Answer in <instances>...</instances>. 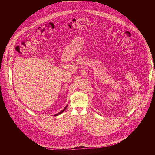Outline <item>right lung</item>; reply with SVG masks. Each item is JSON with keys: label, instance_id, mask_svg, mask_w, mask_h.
Returning <instances> with one entry per match:
<instances>
[{"label": "right lung", "instance_id": "obj_1", "mask_svg": "<svg viewBox=\"0 0 155 155\" xmlns=\"http://www.w3.org/2000/svg\"><path fill=\"white\" fill-rule=\"evenodd\" d=\"M67 106H68V104H67L66 106L64 107V109L63 110L61 111H60L59 113H57V114H54L53 116H58V115H59V114H60L61 113H62L64 111L66 110V109H67Z\"/></svg>", "mask_w": 155, "mask_h": 155}]
</instances>
